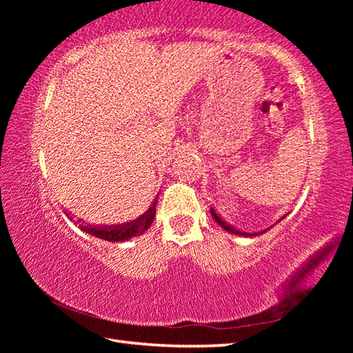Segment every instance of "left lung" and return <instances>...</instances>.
<instances>
[{
	"instance_id": "1",
	"label": "left lung",
	"mask_w": 353,
	"mask_h": 353,
	"mask_svg": "<svg viewBox=\"0 0 353 353\" xmlns=\"http://www.w3.org/2000/svg\"><path fill=\"white\" fill-rule=\"evenodd\" d=\"M210 213H212V216H213V219L216 221V223L223 227L224 230H227V232H230V234H234V235H240V236H255V235H260V234H265L266 230H261V232H256V234H248V232H241V230H238V229H234V227H232L230 224H227L225 221L219 216V214L213 210V207H210ZM285 218V216H283ZM282 218V219H283ZM282 219H279V221H282Z\"/></svg>"
}]
</instances>
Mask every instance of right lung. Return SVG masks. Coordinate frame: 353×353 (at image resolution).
I'll return each instance as SVG.
<instances>
[{
  "instance_id": "add662e5",
  "label": "right lung",
  "mask_w": 353,
  "mask_h": 353,
  "mask_svg": "<svg viewBox=\"0 0 353 353\" xmlns=\"http://www.w3.org/2000/svg\"><path fill=\"white\" fill-rule=\"evenodd\" d=\"M155 204H157V198L152 201V204L149 207V210H146V213H143L141 216L124 224H115V225H93L92 224L90 225V224H85L81 219H76V224H79L81 230L85 232V234L98 236L101 240L112 241V243L128 241L137 235L145 234L149 227H151L152 221L155 218ZM67 216L70 219H73V216H70V213Z\"/></svg>"
}]
</instances>
